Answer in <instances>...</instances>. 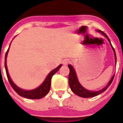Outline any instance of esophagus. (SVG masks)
Returning <instances> with one entry per match:
<instances>
[{"label":"esophagus","mask_w":123,"mask_h":123,"mask_svg":"<svg viewBox=\"0 0 123 123\" xmlns=\"http://www.w3.org/2000/svg\"><path fill=\"white\" fill-rule=\"evenodd\" d=\"M69 63H70V61H69L68 59H65L62 62V63L64 65H68V64H69Z\"/></svg>","instance_id":"obj_1"}]
</instances>
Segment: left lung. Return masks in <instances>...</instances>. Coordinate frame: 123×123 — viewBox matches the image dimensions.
<instances>
[{
	"label": "left lung",
	"instance_id": "1",
	"mask_svg": "<svg viewBox=\"0 0 123 123\" xmlns=\"http://www.w3.org/2000/svg\"><path fill=\"white\" fill-rule=\"evenodd\" d=\"M98 32H101V33L104 36L106 37L107 38L108 41H109L110 43L111 46L112 47V49L114 51V53H115V61H116V63H117V56H116V54H115V49L113 47L112 45L111 44L109 38L107 36L105 32H104L103 31H100V30H97ZM68 67L69 68V76H68V81H69V85L70 88H71V91L74 93L75 94H76L79 97H84V98H89V97H93L97 96V95H99L101 93L104 92V91H106L107 89V88L110 86L111 82H112L113 80L114 79V76L115 75L113 76V77L111 78L110 81L108 82V85L106 86L105 88H104L103 89L100 90V91H87V89H86L85 88H84L80 84V83L79 82L78 80V78H77L76 74V72H75L74 69L73 67L71 66V65H68Z\"/></svg>",
	"mask_w": 123,
	"mask_h": 123
}]
</instances>
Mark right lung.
<instances>
[{
    "label": "right lung",
    "instance_id": "right-lung-1",
    "mask_svg": "<svg viewBox=\"0 0 123 123\" xmlns=\"http://www.w3.org/2000/svg\"><path fill=\"white\" fill-rule=\"evenodd\" d=\"M8 49L7 51H6V54H5V70H6V76L8 78V80L9 81L10 84L11 86L12 87V88L14 89V91L17 92L18 95L20 96H22L25 98H30V99H39V98L44 97V96L48 94L50 91V85H51V79L52 77L53 76V75L55 74L57 71H58V69L62 67V65H59L57 68L54 69V70H52L50 73L48 74V76H47L46 79H45V81L39 87L36 88L35 89L31 90V91H25L23 90L17 86L15 85V84L12 81L11 78H10V76L8 74V69H7V67H6V58L7 56V54L8 52Z\"/></svg>",
    "mask_w": 123,
    "mask_h": 123
}]
</instances>
